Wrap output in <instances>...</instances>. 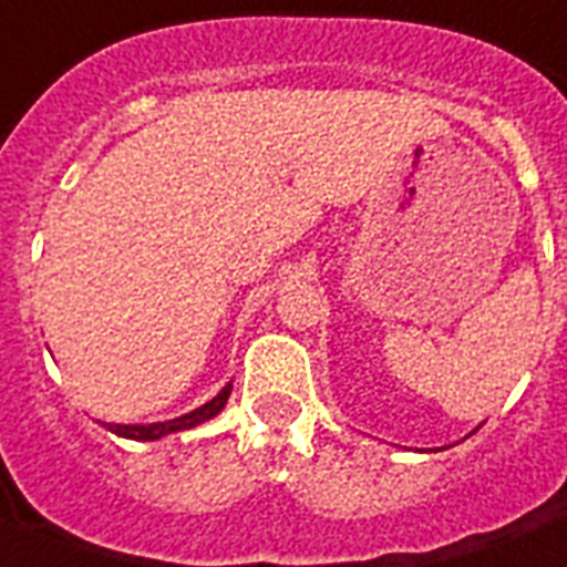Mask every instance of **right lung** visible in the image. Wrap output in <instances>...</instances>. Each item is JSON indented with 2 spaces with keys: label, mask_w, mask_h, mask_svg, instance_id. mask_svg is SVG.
Masks as SVG:
<instances>
[{
  "label": "right lung",
  "mask_w": 567,
  "mask_h": 567,
  "mask_svg": "<svg viewBox=\"0 0 567 567\" xmlns=\"http://www.w3.org/2000/svg\"><path fill=\"white\" fill-rule=\"evenodd\" d=\"M231 394V385H226L220 394L208 400L205 405L194 409V412L182 414V417H173V421H164V423H105L114 435H123V439H135V441H155V439H164V435H171V432H182V430H194L199 423L212 421L214 414L223 412V405L229 400Z\"/></svg>",
  "instance_id": "1"
}]
</instances>
